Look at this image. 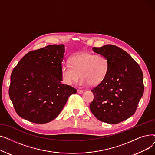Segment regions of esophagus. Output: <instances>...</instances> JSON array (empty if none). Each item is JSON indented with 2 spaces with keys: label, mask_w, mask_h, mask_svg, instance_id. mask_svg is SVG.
Listing matches in <instances>:
<instances>
[{
  "label": "esophagus",
  "mask_w": 155,
  "mask_h": 155,
  "mask_svg": "<svg viewBox=\"0 0 155 155\" xmlns=\"http://www.w3.org/2000/svg\"><path fill=\"white\" fill-rule=\"evenodd\" d=\"M84 91L82 90H77V93L78 94H82Z\"/></svg>",
  "instance_id": "34e87169"
}]
</instances>
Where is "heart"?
<instances>
[{
	"instance_id": "b5f03b06",
	"label": "heart",
	"mask_w": 155,
	"mask_h": 155,
	"mask_svg": "<svg viewBox=\"0 0 155 155\" xmlns=\"http://www.w3.org/2000/svg\"><path fill=\"white\" fill-rule=\"evenodd\" d=\"M70 65H62L61 74L64 84L71 85L77 82L80 77V84L96 86L106 77L109 69L107 58L101 54L84 52L72 56Z\"/></svg>"
}]
</instances>
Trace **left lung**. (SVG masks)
Here are the masks:
<instances>
[{
    "label": "left lung",
    "instance_id": "obj_1",
    "mask_svg": "<svg viewBox=\"0 0 155 155\" xmlns=\"http://www.w3.org/2000/svg\"><path fill=\"white\" fill-rule=\"evenodd\" d=\"M107 58L109 72L92 88L90 109L95 117L109 124H118L133 116L144 92L143 75L137 63L123 49L112 45L94 47Z\"/></svg>",
    "mask_w": 155,
    "mask_h": 155
}]
</instances>
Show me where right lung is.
I'll list each match as a JSON object with an SVG mask.
<instances>
[{
  "label": "right lung",
  "mask_w": 155,
  "mask_h": 155,
  "mask_svg": "<svg viewBox=\"0 0 155 155\" xmlns=\"http://www.w3.org/2000/svg\"><path fill=\"white\" fill-rule=\"evenodd\" d=\"M64 51L63 45L31 51L13 69L9 94L22 118L36 124L49 123L77 93L75 88L61 82Z\"/></svg>",
  "instance_id": "add662e5"
}]
</instances>
